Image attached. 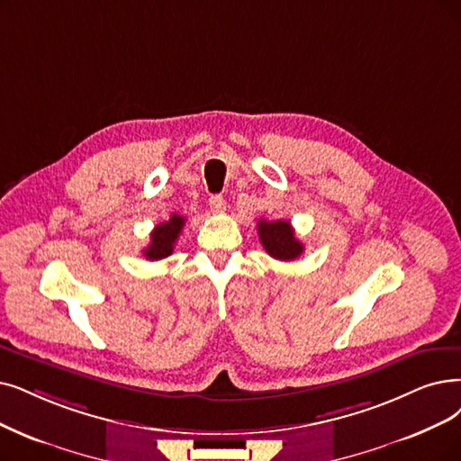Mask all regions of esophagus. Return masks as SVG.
Segmentation results:
<instances>
[{
  "label": "esophagus",
  "instance_id": "34e87169",
  "mask_svg": "<svg viewBox=\"0 0 461 461\" xmlns=\"http://www.w3.org/2000/svg\"><path fill=\"white\" fill-rule=\"evenodd\" d=\"M210 210L213 213H223L225 212V198L221 196V194L210 196Z\"/></svg>",
  "mask_w": 461,
  "mask_h": 461
}]
</instances>
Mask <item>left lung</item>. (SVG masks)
Returning a JSON list of instances; mask_svg holds the SVG:
<instances>
[{
    "label": "left lung",
    "mask_w": 461,
    "mask_h": 461,
    "mask_svg": "<svg viewBox=\"0 0 461 461\" xmlns=\"http://www.w3.org/2000/svg\"><path fill=\"white\" fill-rule=\"evenodd\" d=\"M259 240L267 253L278 261H293L303 255L304 246L297 240L289 221H267L257 223Z\"/></svg>",
    "instance_id": "obj_1"
}]
</instances>
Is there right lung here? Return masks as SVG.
<instances>
[{"instance_id": "obj_1", "label": "right lung", "mask_w": 461, "mask_h": 461, "mask_svg": "<svg viewBox=\"0 0 461 461\" xmlns=\"http://www.w3.org/2000/svg\"><path fill=\"white\" fill-rule=\"evenodd\" d=\"M185 225V217H181L177 213H174L168 221L157 225L151 232V242L143 249L145 259L149 261H160L164 257L172 255L174 251V244L181 234V229Z\"/></svg>"}]
</instances>
